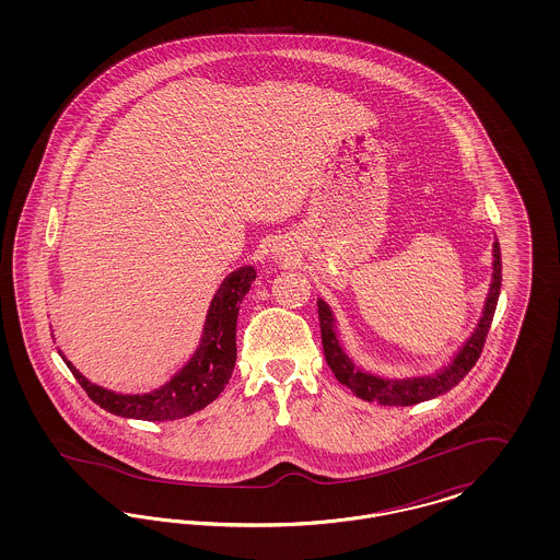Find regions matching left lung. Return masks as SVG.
Masks as SVG:
<instances>
[{
    "instance_id": "obj_1",
    "label": "left lung",
    "mask_w": 560,
    "mask_h": 560,
    "mask_svg": "<svg viewBox=\"0 0 560 560\" xmlns=\"http://www.w3.org/2000/svg\"><path fill=\"white\" fill-rule=\"evenodd\" d=\"M500 288H502V254H500V243L495 241L493 243V277H491V285H489L479 327L475 329L472 338L455 354L450 368H445L443 372L436 373L432 377L428 375V377H411V380H382L372 373L357 370L338 342L329 306L323 300H317L325 361H327L329 370L338 377V382L348 386L359 399L370 400V402L407 407V405H418V402L434 399L439 395H445L447 390H452L453 386H457L466 377V373L470 372L475 368V363L479 361L491 320L495 315Z\"/></svg>"
}]
</instances>
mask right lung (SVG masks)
I'll return each instance as SVG.
<instances>
[{
	"mask_svg": "<svg viewBox=\"0 0 560 560\" xmlns=\"http://www.w3.org/2000/svg\"><path fill=\"white\" fill-rule=\"evenodd\" d=\"M256 279V270L241 267L231 272L220 290L213 295L201 345L185 370L176 373L160 390L149 395H115L92 382H88L67 359L62 361L75 375L85 395L101 405L108 413L147 420V422H167L180 420L190 413L210 405L229 384L231 373L237 361V315L241 300L249 292L252 281Z\"/></svg>",
	"mask_w": 560,
	"mask_h": 560,
	"instance_id": "1",
	"label": "right lung"
}]
</instances>
